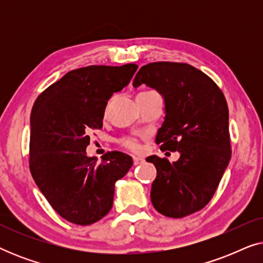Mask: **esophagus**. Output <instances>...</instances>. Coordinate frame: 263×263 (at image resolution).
<instances>
[{
  "mask_svg": "<svg viewBox=\"0 0 263 263\" xmlns=\"http://www.w3.org/2000/svg\"><path fill=\"white\" fill-rule=\"evenodd\" d=\"M133 160H134V164H135V165H138V164H140V163H142V161H143V158L134 156V157H133Z\"/></svg>",
  "mask_w": 263,
  "mask_h": 263,
  "instance_id": "1",
  "label": "esophagus"
}]
</instances>
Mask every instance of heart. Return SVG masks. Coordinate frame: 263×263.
Here are the masks:
<instances>
[{
  "mask_svg": "<svg viewBox=\"0 0 263 263\" xmlns=\"http://www.w3.org/2000/svg\"><path fill=\"white\" fill-rule=\"evenodd\" d=\"M122 145L127 147V148L132 149V151H139L140 149V145L136 141L135 139H132V138H127V139H123L122 140Z\"/></svg>",
  "mask_w": 263,
  "mask_h": 263,
  "instance_id": "1",
  "label": "heart"
}]
</instances>
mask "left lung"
Masks as SVG:
<instances>
[{
  "instance_id": "obj_1",
  "label": "left lung",
  "mask_w": 263,
  "mask_h": 263,
  "mask_svg": "<svg viewBox=\"0 0 263 263\" xmlns=\"http://www.w3.org/2000/svg\"><path fill=\"white\" fill-rule=\"evenodd\" d=\"M146 84L165 100V121L156 142L181 157L175 163L151 156L157 168L151 201L170 218L202 210L213 197L231 159L229 107L224 93L195 67L178 62H153L140 68L134 87Z\"/></svg>"
}]
</instances>
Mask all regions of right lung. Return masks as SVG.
<instances>
[{"mask_svg": "<svg viewBox=\"0 0 263 263\" xmlns=\"http://www.w3.org/2000/svg\"><path fill=\"white\" fill-rule=\"evenodd\" d=\"M134 63L88 66L70 70L35 99L31 112L30 171L57 214L89 225L109 213L115 183L133 165L128 154L112 151L86 156L91 132L103 128L107 100L130 81Z\"/></svg>", "mask_w": 263, "mask_h": 263, "instance_id": "1", "label": "right lung"}]
</instances>
